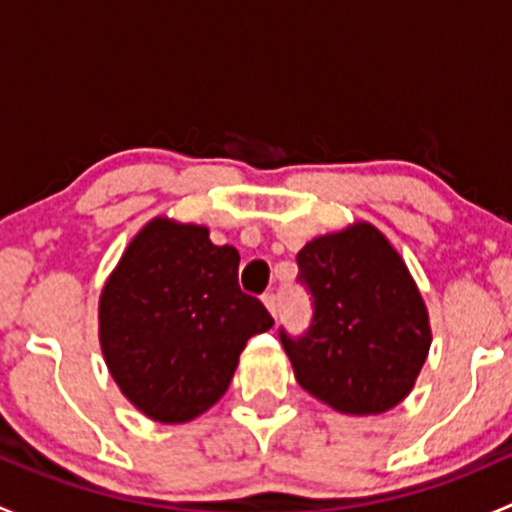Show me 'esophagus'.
<instances>
[{
	"mask_svg": "<svg viewBox=\"0 0 512 512\" xmlns=\"http://www.w3.org/2000/svg\"><path fill=\"white\" fill-rule=\"evenodd\" d=\"M262 302H265V307L270 309L272 317H277V307H280V304H277V294L275 292H265V294H262Z\"/></svg>",
	"mask_w": 512,
	"mask_h": 512,
	"instance_id": "esophagus-1",
	"label": "esophagus"
}]
</instances>
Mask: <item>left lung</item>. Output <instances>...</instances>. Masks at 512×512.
<instances>
[{
  "instance_id": "left-lung-1",
  "label": "left lung",
  "mask_w": 512,
  "mask_h": 512,
  "mask_svg": "<svg viewBox=\"0 0 512 512\" xmlns=\"http://www.w3.org/2000/svg\"><path fill=\"white\" fill-rule=\"evenodd\" d=\"M297 282L312 297L307 332L280 327L299 386L342 414L394 409L431 347L423 299L399 252L359 223L297 252Z\"/></svg>"
}]
</instances>
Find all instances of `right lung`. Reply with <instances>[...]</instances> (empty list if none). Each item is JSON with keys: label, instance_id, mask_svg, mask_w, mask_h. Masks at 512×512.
Segmentation results:
<instances>
[{"label": "right lung", "instance_id": "1", "mask_svg": "<svg viewBox=\"0 0 512 512\" xmlns=\"http://www.w3.org/2000/svg\"><path fill=\"white\" fill-rule=\"evenodd\" d=\"M240 252L208 227L158 218L136 235L98 304L101 349L123 396L148 418L183 423L230 386L247 339L275 324L237 282Z\"/></svg>", "mask_w": 512, "mask_h": 512}]
</instances>
